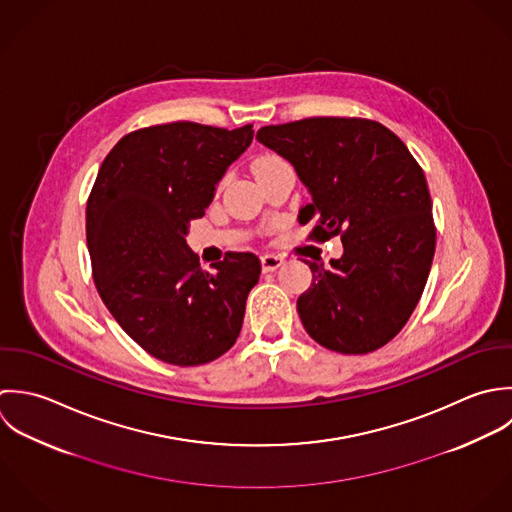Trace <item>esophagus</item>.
<instances>
[{"instance_id":"1","label":"esophagus","mask_w":512,"mask_h":512,"mask_svg":"<svg viewBox=\"0 0 512 512\" xmlns=\"http://www.w3.org/2000/svg\"><path fill=\"white\" fill-rule=\"evenodd\" d=\"M261 265H263L265 273H271V271H277L283 265V259L277 257V255H263Z\"/></svg>"}]
</instances>
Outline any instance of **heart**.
<instances>
[{"instance_id": "b5f03b06", "label": "heart", "mask_w": 512, "mask_h": 512, "mask_svg": "<svg viewBox=\"0 0 512 512\" xmlns=\"http://www.w3.org/2000/svg\"><path fill=\"white\" fill-rule=\"evenodd\" d=\"M273 160H277V158H275V156H263V158H259V160L253 164V168H255V166H259V164H267V162H273Z\"/></svg>"}]
</instances>
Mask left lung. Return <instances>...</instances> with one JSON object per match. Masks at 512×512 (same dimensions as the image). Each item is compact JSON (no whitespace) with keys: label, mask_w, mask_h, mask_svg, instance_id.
Listing matches in <instances>:
<instances>
[{"label":"left lung","mask_w":512,"mask_h":512,"mask_svg":"<svg viewBox=\"0 0 512 512\" xmlns=\"http://www.w3.org/2000/svg\"><path fill=\"white\" fill-rule=\"evenodd\" d=\"M257 140L289 160L310 194L312 239L340 235L330 267L310 263L297 310L320 346L368 354L408 322L429 277L435 225L423 170L384 124L318 116L263 126Z\"/></svg>","instance_id":"obj_1"}]
</instances>
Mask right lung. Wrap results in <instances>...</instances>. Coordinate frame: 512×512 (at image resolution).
<instances>
[{"label":"right lung","mask_w":512,"mask_h":512,"mask_svg":"<svg viewBox=\"0 0 512 512\" xmlns=\"http://www.w3.org/2000/svg\"><path fill=\"white\" fill-rule=\"evenodd\" d=\"M251 140L253 124H158L120 138L99 170L87 202L93 279L122 330L162 362L207 364L241 332L259 257L231 251L204 271L186 235Z\"/></svg>","instance_id":"obj_1"}]
</instances>
